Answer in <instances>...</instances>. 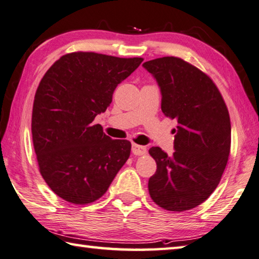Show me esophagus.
Returning a JSON list of instances; mask_svg holds the SVG:
<instances>
[{
	"label": "esophagus",
	"instance_id": "1",
	"mask_svg": "<svg viewBox=\"0 0 259 259\" xmlns=\"http://www.w3.org/2000/svg\"><path fill=\"white\" fill-rule=\"evenodd\" d=\"M133 153L135 155H137V156H142V155H145L147 153V148L145 147V146H140V145H133Z\"/></svg>",
	"mask_w": 259,
	"mask_h": 259
}]
</instances>
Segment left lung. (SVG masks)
<instances>
[{
	"label": "left lung",
	"mask_w": 259,
	"mask_h": 259,
	"mask_svg": "<svg viewBox=\"0 0 259 259\" xmlns=\"http://www.w3.org/2000/svg\"><path fill=\"white\" fill-rule=\"evenodd\" d=\"M143 65L161 87L164 115L178 121L172 156L159 147L148 150L157 164L148 181L150 198L170 211L195 208L213 194L227 166V104L208 74L181 58L164 56Z\"/></svg>",
	"instance_id": "left-lung-1"
}]
</instances>
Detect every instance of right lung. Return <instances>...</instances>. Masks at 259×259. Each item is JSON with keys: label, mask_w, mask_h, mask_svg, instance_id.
<instances>
[{"label": "right lung", "mask_w": 259, "mask_h": 259, "mask_svg": "<svg viewBox=\"0 0 259 259\" xmlns=\"http://www.w3.org/2000/svg\"><path fill=\"white\" fill-rule=\"evenodd\" d=\"M143 61L72 52L41 78L32 105V143L41 177L65 201L87 205L100 199L128 161L129 140L111 139L93 121Z\"/></svg>", "instance_id": "1"}]
</instances>
